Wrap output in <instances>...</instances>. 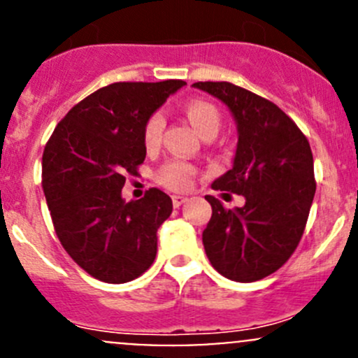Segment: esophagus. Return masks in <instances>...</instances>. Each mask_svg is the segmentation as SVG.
<instances>
[{"label": "esophagus", "instance_id": "1", "mask_svg": "<svg viewBox=\"0 0 358 358\" xmlns=\"http://www.w3.org/2000/svg\"><path fill=\"white\" fill-rule=\"evenodd\" d=\"M185 201H187L185 196H173V206H175V208H180Z\"/></svg>", "mask_w": 358, "mask_h": 358}]
</instances>
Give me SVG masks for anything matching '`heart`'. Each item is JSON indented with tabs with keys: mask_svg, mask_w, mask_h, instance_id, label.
I'll list each match as a JSON object with an SVG mask.
<instances>
[{
	"mask_svg": "<svg viewBox=\"0 0 358 358\" xmlns=\"http://www.w3.org/2000/svg\"><path fill=\"white\" fill-rule=\"evenodd\" d=\"M185 115L197 133L204 138L208 135H216L222 124V115L211 102L206 100H190L185 106ZM162 129H164V117L161 112H154L143 126V143L147 149H156L161 142ZM196 175V168L189 162L169 161L159 171L157 180L164 187L171 190H185L192 185V178Z\"/></svg>",
	"mask_w": 358,
	"mask_h": 358,
	"instance_id": "obj_1",
	"label": "heart"
}]
</instances>
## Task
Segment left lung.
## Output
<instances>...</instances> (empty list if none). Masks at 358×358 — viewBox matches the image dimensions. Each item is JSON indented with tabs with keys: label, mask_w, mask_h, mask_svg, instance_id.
<instances>
[{
	"label": "left lung",
	"mask_w": 358,
	"mask_h": 358,
	"mask_svg": "<svg viewBox=\"0 0 358 358\" xmlns=\"http://www.w3.org/2000/svg\"><path fill=\"white\" fill-rule=\"evenodd\" d=\"M229 107L237 126L232 168L211 183L244 196L227 209L206 196L213 215L202 232L211 265L236 282H255L289 259L315 196L313 156L306 136L275 103L232 83H194Z\"/></svg>",
	"instance_id": "1"
}]
</instances>
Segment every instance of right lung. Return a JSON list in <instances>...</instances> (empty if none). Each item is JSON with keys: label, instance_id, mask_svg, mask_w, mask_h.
<instances>
[{"label": "right lung", "instance_id": "1", "mask_svg": "<svg viewBox=\"0 0 358 358\" xmlns=\"http://www.w3.org/2000/svg\"><path fill=\"white\" fill-rule=\"evenodd\" d=\"M185 81L114 83L72 107L43 152V192L59 241L95 279L122 284L157 252V229L173 202L159 189L122 199L126 175L145 159L143 126Z\"/></svg>", "mask_w": 358, "mask_h": 358}]
</instances>
